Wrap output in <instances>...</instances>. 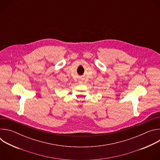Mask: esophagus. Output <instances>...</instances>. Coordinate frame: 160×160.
<instances>
[{"mask_svg": "<svg viewBox=\"0 0 160 160\" xmlns=\"http://www.w3.org/2000/svg\"><path fill=\"white\" fill-rule=\"evenodd\" d=\"M80 82V83H82V82Z\"/></svg>", "mask_w": 160, "mask_h": 160, "instance_id": "1", "label": "esophagus"}]
</instances>
